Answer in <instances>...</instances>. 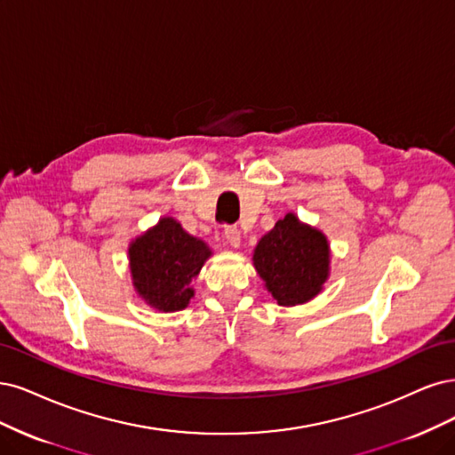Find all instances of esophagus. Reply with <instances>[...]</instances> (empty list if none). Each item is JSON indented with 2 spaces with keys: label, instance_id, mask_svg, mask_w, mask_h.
Listing matches in <instances>:
<instances>
[{
  "label": "esophagus",
  "instance_id": "obj_1",
  "mask_svg": "<svg viewBox=\"0 0 455 455\" xmlns=\"http://www.w3.org/2000/svg\"><path fill=\"white\" fill-rule=\"evenodd\" d=\"M240 230H238V227H234V225H228V227H225V240L232 245V247H238L240 245Z\"/></svg>",
  "mask_w": 455,
  "mask_h": 455
}]
</instances>
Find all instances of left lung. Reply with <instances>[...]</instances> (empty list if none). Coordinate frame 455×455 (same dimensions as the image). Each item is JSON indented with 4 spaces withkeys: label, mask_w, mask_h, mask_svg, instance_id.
Wrapping results in <instances>:
<instances>
[{
    "label": "left lung",
    "mask_w": 455,
    "mask_h": 455,
    "mask_svg": "<svg viewBox=\"0 0 455 455\" xmlns=\"http://www.w3.org/2000/svg\"><path fill=\"white\" fill-rule=\"evenodd\" d=\"M253 265L277 304H302L327 280L329 243L319 230L287 213L260 238Z\"/></svg>",
    "instance_id": "obj_1"
}]
</instances>
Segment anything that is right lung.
Returning <instances> with one entry per match:
<instances>
[{"mask_svg": "<svg viewBox=\"0 0 455 455\" xmlns=\"http://www.w3.org/2000/svg\"><path fill=\"white\" fill-rule=\"evenodd\" d=\"M210 255L206 243L166 217L130 245V270L145 302L156 310L175 312L195 295L190 282Z\"/></svg>", "mask_w": 455, "mask_h": 455, "instance_id": "obj_1", "label": "right lung"}]
</instances>
